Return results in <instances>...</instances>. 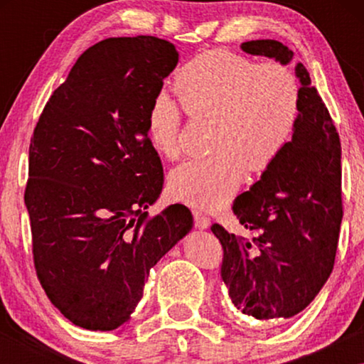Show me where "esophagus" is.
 <instances>
[{"mask_svg": "<svg viewBox=\"0 0 364 364\" xmlns=\"http://www.w3.org/2000/svg\"><path fill=\"white\" fill-rule=\"evenodd\" d=\"M193 215H194L196 228H199V230H208V228H210V220H208L200 210H194Z\"/></svg>", "mask_w": 364, "mask_h": 364, "instance_id": "34e87169", "label": "esophagus"}]
</instances>
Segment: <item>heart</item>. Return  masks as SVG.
I'll list each match as a JSON object with an SVG mask.
<instances>
[{"mask_svg":"<svg viewBox=\"0 0 364 364\" xmlns=\"http://www.w3.org/2000/svg\"><path fill=\"white\" fill-rule=\"evenodd\" d=\"M173 91L191 119H212L207 157L189 159L171 170L168 189L176 200L218 208L231 199L245 175L263 171L286 149L300 117V86L287 67L257 64L213 49L178 72ZM181 112L160 95L147 112V136L160 156L180 151Z\"/></svg>","mask_w":364,"mask_h":364,"instance_id":"1","label":"heart"}]
</instances>
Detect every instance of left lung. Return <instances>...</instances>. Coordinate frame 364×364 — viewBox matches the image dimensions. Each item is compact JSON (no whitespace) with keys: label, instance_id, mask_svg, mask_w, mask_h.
<instances>
[{"label":"left lung","instance_id":"left-lung-1","mask_svg":"<svg viewBox=\"0 0 364 364\" xmlns=\"http://www.w3.org/2000/svg\"><path fill=\"white\" fill-rule=\"evenodd\" d=\"M252 56L287 65L294 53L276 40L241 45ZM300 117L292 139L232 212L254 237L213 225L223 245L221 278L242 315L260 321L292 318L311 304L328 281L342 223L341 139L310 73L295 64Z\"/></svg>","mask_w":364,"mask_h":364}]
</instances>
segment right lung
<instances>
[{
  "mask_svg": "<svg viewBox=\"0 0 364 364\" xmlns=\"http://www.w3.org/2000/svg\"><path fill=\"white\" fill-rule=\"evenodd\" d=\"M176 64L173 43L157 36L102 40L77 59L36 123L26 189L36 274L83 329L125 324L149 269L193 230L181 204L146 212L164 188L147 112Z\"/></svg>",
  "mask_w": 364,
  "mask_h": 364,
  "instance_id": "right-lung-1",
  "label": "right lung"
}]
</instances>
